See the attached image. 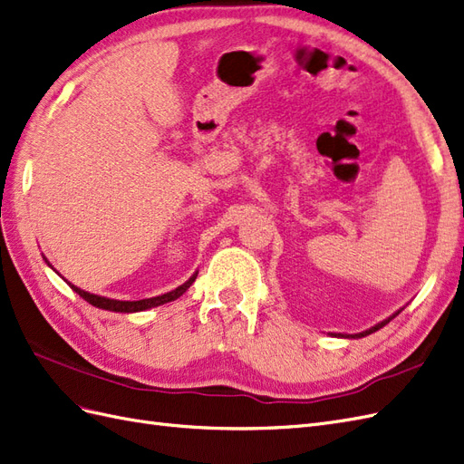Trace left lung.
Instances as JSON below:
<instances>
[{"label":"left lung","instance_id":"obj_1","mask_svg":"<svg viewBox=\"0 0 464 464\" xmlns=\"http://www.w3.org/2000/svg\"><path fill=\"white\" fill-rule=\"evenodd\" d=\"M402 310H399V312H395V314H392L391 317H387L385 321H382V323H377V325H373V327H370L368 331H362V333H356V334H334V336H343V339H362V336H366V334H372V333H375V331H379V329H382V327H385L387 325V323L392 319V317H397L399 314H401Z\"/></svg>","mask_w":464,"mask_h":464}]
</instances>
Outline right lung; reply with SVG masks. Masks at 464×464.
Returning <instances> with one entry per match:
<instances>
[{"label":"right lung","mask_w":464,"mask_h":464,"mask_svg":"<svg viewBox=\"0 0 464 464\" xmlns=\"http://www.w3.org/2000/svg\"><path fill=\"white\" fill-rule=\"evenodd\" d=\"M42 257H44V256H42ZM44 261L48 263V266H52L46 257H44ZM52 269H53V266H52ZM195 278H198V273H193V275L189 276V280H186V283L181 285V286H178V288H174V290H170V292H166V294H160V296L145 298V300H133V302L104 298V296H98V294H91V292L81 290L79 286H75V285H72V283H67V280H65V283H67L69 286H72V290L77 292L82 300H87V302L92 304L94 307H101V310L116 312V314H135V312H145V310H150V307H157V305H162V304L178 300V298L181 296V294H184V292L195 283Z\"/></svg>","instance_id":"right-lung-1"}]
</instances>
